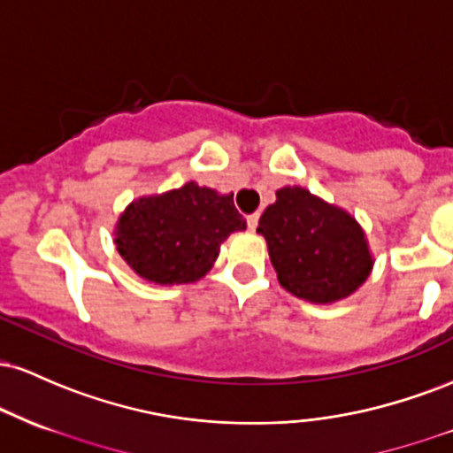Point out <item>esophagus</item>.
I'll return each instance as SVG.
<instances>
[{"mask_svg":"<svg viewBox=\"0 0 453 453\" xmlns=\"http://www.w3.org/2000/svg\"><path fill=\"white\" fill-rule=\"evenodd\" d=\"M257 221H259V215H257V212H253V215H249V217H247L249 230H251V232H256V227H257Z\"/></svg>","mask_w":453,"mask_h":453,"instance_id":"34e87169","label":"esophagus"}]
</instances>
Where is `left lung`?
<instances>
[{
	"label": "left lung",
	"mask_w": 453,
	"mask_h": 453,
	"mask_svg": "<svg viewBox=\"0 0 453 453\" xmlns=\"http://www.w3.org/2000/svg\"><path fill=\"white\" fill-rule=\"evenodd\" d=\"M257 234L266 238L279 283L313 304L351 296L375 264L356 217L304 187H280L277 202L259 217Z\"/></svg>",
	"instance_id": "obj_1"
}]
</instances>
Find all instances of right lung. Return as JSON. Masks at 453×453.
I'll return each instance as SVG.
<instances>
[{
    "mask_svg": "<svg viewBox=\"0 0 453 453\" xmlns=\"http://www.w3.org/2000/svg\"><path fill=\"white\" fill-rule=\"evenodd\" d=\"M232 196L189 180L179 189L138 197L114 226L119 256L149 283L200 280L219 257L221 242L247 230Z\"/></svg>",
    "mask_w": 453,
    "mask_h": 453,
    "instance_id": "right-lung-1",
    "label": "right lung"
}]
</instances>
